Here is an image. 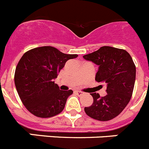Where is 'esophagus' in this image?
<instances>
[{"label":"esophagus","mask_w":149,"mask_h":149,"mask_svg":"<svg viewBox=\"0 0 149 149\" xmlns=\"http://www.w3.org/2000/svg\"><path fill=\"white\" fill-rule=\"evenodd\" d=\"M75 93L78 96H81V95H83L84 94V93H83V92H81V91H78V90H76L75 91Z\"/></svg>","instance_id":"obj_1"}]
</instances>
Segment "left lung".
I'll use <instances>...</instances> for the list:
<instances>
[{
    "mask_svg": "<svg viewBox=\"0 0 149 149\" xmlns=\"http://www.w3.org/2000/svg\"><path fill=\"white\" fill-rule=\"evenodd\" d=\"M83 57L98 65L95 81L106 85L107 93L104 97L91 93L93 103L84 110L96 120H111L122 113L132 96L136 79L134 61L125 50L110 46H103Z\"/></svg>",
    "mask_w": 149,
    "mask_h": 149,
    "instance_id": "1",
    "label": "left lung"
}]
</instances>
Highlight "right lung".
Wrapping results in <instances>:
<instances>
[{"instance_id":"right-lung-1","label":"right lung","mask_w":149,"mask_h":149,"mask_svg":"<svg viewBox=\"0 0 149 149\" xmlns=\"http://www.w3.org/2000/svg\"><path fill=\"white\" fill-rule=\"evenodd\" d=\"M77 54H66L51 46L39 47L24 54L15 68V85L23 104L40 118L60 113L72 89L61 90L54 84L58 73L68 60Z\"/></svg>"}]
</instances>
